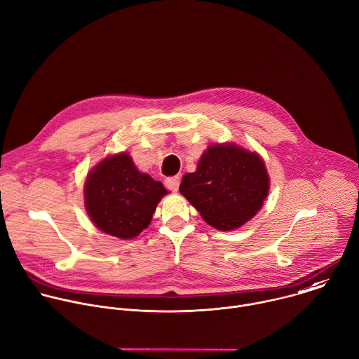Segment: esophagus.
<instances>
[{
  "instance_id": "obj_1",
  "label": "esophagus",
  "mask_w": 359,
  "mask_h": 359,
  "mask_svg": "<svg viewBox=\"0 0 359 359\" xmlns=\"http://www.w3.org/2000/svg\"><path fill=\"white\" fill-rule=\"evenodd\" d=\"M179 184H180V177H177V176L168 177V179L165 180V186H166L169 190H172V191H177Z\"/></svg>"
}]
</instances>
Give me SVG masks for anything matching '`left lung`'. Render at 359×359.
<instances>
[{"instance_id": "8db88e82", "label": "left lung", "mask_w": 359, "mask_h": 359, "mask_svg": "<svg viewBox=\"0 0 359 359\" xmlns=\"http://www.w3.org/2000/svg\"><path fill=\"white\" fill-rule=\"evenodd\" d=\"M179 190L208 225L231 231L261 210L269 193V176L258 154L217 144L201 155L194 173L183 176Z\"/></svg>"}]
</instances>
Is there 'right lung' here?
Wrapping results in <instances>:
<instances>
[{
	"mask_svg": "<svg viewBox=\"0 0 359 359\" xmlns=\"http://www.w3.org/2000/svg\"><path fill=\"white\" fill-rule=\"evenodd\" d=\"M168 190L161 182L141 173L126 152L107 156L84 184L86 210L98 229L121 240L138 236L151 224Z\"/></svg>",
	"mask_w": 359,
	"mask_h": 359,
	"instance_id": "1",
	"label": "right lung"
}]
</instances>
